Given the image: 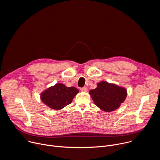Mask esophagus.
I'll use <instances>...</instances> for the list:
<instances>
[{
  "label": "esophagus",
  "mask_w": 160,
  "mask_h": 160,
  "mask_svg": "<svg viewBox=\"0 0 160 160\" xmlns=\"http://www.w3.org/2000/svg\"><path fill=\"white\" fill-rule=\"evenodd\" d=\"M81 91H82V92H87V87H82L80 88Z\"/></svg>",
  "instance_id": "obj_1"
}]
</instances>
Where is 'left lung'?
<instances>
[{
  "label": "left lung",
  "mask_w": 160,
  "mask_h": 160,
  "mask_svg": "<svg viewBox=\"0 0 160 160\" xmlns=\"http://www.w3.org/2000/svg\"><path fill=\"white\" fill-rule=\"evenodd\" d=\"M89 94L96 105L106 112L115 111L120 108L127 96L125 87L115 83L101 81L97 84V87L89 91Z\"/></svg>",
  "instance_id": "left-lung-1"
}]
</instances>
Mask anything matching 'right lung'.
<instances>
[{
  "mask_svg": "<svg viewBox=\"0 0 160 160\" xmlns=\"http://www.w3.org/2000/svg\"><path fill=\"white\" fill-rule=\"evenodd\" d=\"M79 90L74 87H68L65 85L58 83L43 90L40 94L42 102L49 108L60 110L72 103Z\"/></svg>",
  "mask_w": 160,
  "mask_h": 160,
  "instance_id": "1",
  "label": "right lung"
}]
</instances>
